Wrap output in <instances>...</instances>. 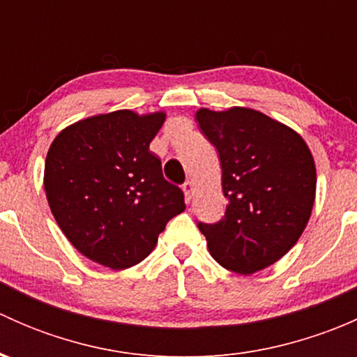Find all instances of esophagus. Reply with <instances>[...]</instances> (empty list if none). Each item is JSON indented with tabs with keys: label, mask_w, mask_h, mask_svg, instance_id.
<instances>
[{
	"label": "esophagus",
	"mask_w": 357,
	"mask_h": 357,
	"mask_svg": "<svg viewBox=\"0 0 357 357\" xmlns=\"http://www.w3.org/2000/svg\"><path fill=\"white\" fill-rule=\"evenodd\" d=\"M183 192H185V195H186V199H192V195H193V192H195V183L193 181H186L185 185H183Z\"/></svg>",
	"instance_id": "obj_1"
}]
</instances>
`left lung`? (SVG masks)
Listing matches in <instances>:
<instances>
[{"label": "left lung", "mask_w": 357, "mask_h": 357, "mask_svg": "<svg viewBox=\"0 0 357 357\" xmlns=\"http://www.w3.org/2000/svg\"><path fill=\"white\" fill-rule=\"evenodd\" d=\"M221 160L225 218L199 222L208 252L238 275L275 264L301 238L316 197L307 143L289 126L247 107L195 114Z\"/></svg>", "instance_id": "obj_1"}]
</instances>
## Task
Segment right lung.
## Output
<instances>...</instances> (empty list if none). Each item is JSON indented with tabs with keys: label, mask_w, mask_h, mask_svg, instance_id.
<instances>
[{
	"label": "right lung",
	"mask_w": 357,
	"mask_h": 357,
	"mask_svg": "<svg viewBox=\"0 0 357 357\" xmlns=\"http://www.w3.org/2000/svg\"><path fill=\"white\" fill-rule=\"evenodd\" d=\"M165 112L98 114L67 126L50 145L45 192L60 229L84 257L110 269L142 262L185 195L162 176L150 143Z\"/></svg>",
	"instance_id": "right-lung-1"
}]
</instances>
